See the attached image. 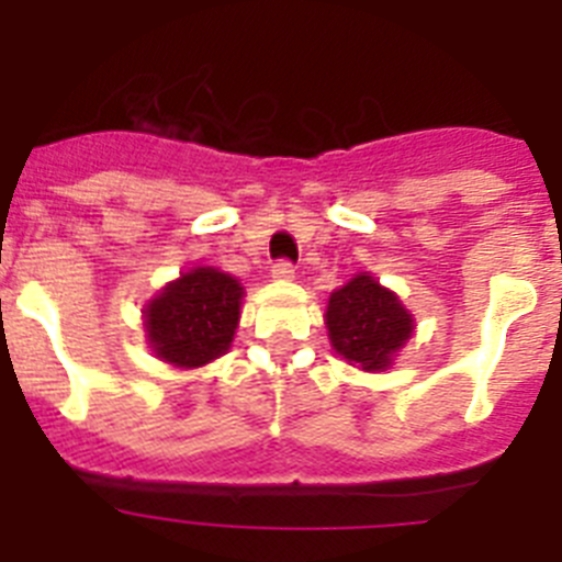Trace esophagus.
Returning a JSON list of instances; mask_svg holds the SVG:
<instances>
[{"instance_id": "esophagus-1", "label": "esophagus", "mask_w": 562, "mask_h": 562, "mask_svg": "<svg viewBox=\"0 0 562 562\" xmlns=\"http://www.w3.org/2000/svg\"><path fill=\"white\" fill-rule=\"evenodd\" d=\"M272 278H278V281H290V278H295V267H292V261H286V258L276 261V265H272Z\"/></svg>"}]
</instances>
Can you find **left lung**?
Returning <instances> with one entry per match:
<instances>
[{"instance_id":"left-lung-1","label":"left lung","mask_w":562,"mask_h":562,"mask_svg":"<svg viewBox=\"0 0 562 562\" xmlns=\"http://www.w3.org/2000/svg\"><path fill=\"white\" fill-rule=\"evenodd\" d=\"M326 326L337 355L366 371L389 369L391 357L414 331V321L405 306L371 276L351 278L342 290L331 292Z\"/></svg>"}]
</instances>
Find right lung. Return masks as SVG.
Instances as JSON below:
<instances>
[{"label":"right lung","instance_id":"right-lung-1","mask_svg":"<svg viewBox=\"0 0 562 562\" xmlns=\"http://www.w3.org/2000/svg\"><path fill=\"white\" fill-rule=\"evenodd\" d=\"M241 286L236 278L196 267L168 284L146 310V331L157 357L193 369L231 349Z\"/></svg>","mask_w":562,"mask_h":562}]
</instances>
